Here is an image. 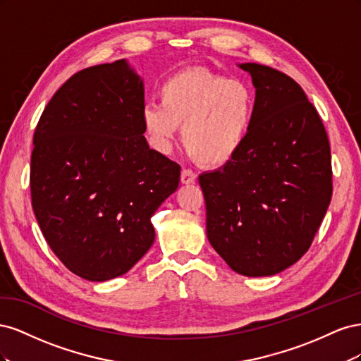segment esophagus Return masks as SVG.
<instances>
[{
    "label": "esophagus",
    "instance_id": "1",
    "mask_svg": "<svg viewBox=\"0 0 361 361\" xmlns=\"http://www.w3.org/2000/svg\"><path fill=\"white\" fill-rule=\"evenodd\" d=\"M195 179H197V176H195V173H192L191 170H182V173H180V182L183 183V185H191V183H194L195 182Z\"/></svg>",
    "mask_w": 361,
    "mask_h": 361
}]
</instances>
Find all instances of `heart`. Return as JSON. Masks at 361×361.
<instances>
[{"label": "heart", "instance_id": "obj_1", "mask_svg": "<svg viewBox=\"0 0 361 361\" xmlns=\"http://www.w3.org/2000/svg\"><path fill=\"white\" fill-rule=\"evenodd\" d=\"M159 104L141 111L150 146L162 154L182 129V143L200 166L221 169L243 149L253 125L256 94L247 81L206 68L171 75L159 89Z\"/></svg>", "mask_w": 361, "mask_h": 361}]
</instances>
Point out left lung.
Here are the masks:
<instances>
[{
	"label": "left lung",
	"instance_id": "1",
	"mask_svg": "<svg viewBox=\"0 0 361 361\" xmlns=\"http://www.w3.org/2000/svg\"><path fill=\"white\" fill-rule=\"evenodd\" d=\"M239 68L256 89L253 125L239 154L199 183L214 250L238 274L267 277L309 250L331 200V154L300 84L257 63Z\"/></svg>",
	"mask_w": 361,
	"mask_h": 361
}]
</instances>
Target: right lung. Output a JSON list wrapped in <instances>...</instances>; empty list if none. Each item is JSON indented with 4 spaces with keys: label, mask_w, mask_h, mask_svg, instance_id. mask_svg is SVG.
Wrapping results in <instances>:
<instances>
[{
    "label": "right lung",
    "mask_w": 361,
    "mask_h": 361,
    "mask_svg": "<svg viewBox=\"0 0 361 361\" xmlns=\"http://www.w3.org/2000/svg\"><path fill=\"white\" fill-rule=\"evenodd\" d=\"M143 80L126 60L87 68L43 110L31 154V203L48 245L90 281L123 276L155 241L150 218L180 167L150 149Z\"/></svg>",
    "instance_id": "1"
}]
</instances>
